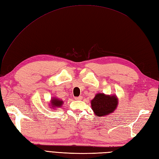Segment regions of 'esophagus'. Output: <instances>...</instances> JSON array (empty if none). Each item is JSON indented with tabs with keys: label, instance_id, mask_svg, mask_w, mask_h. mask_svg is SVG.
Here are the masks:
<instances>
[{
	"label": "esophagus",
	"instance_id": "obj_1",
	"mask_svg": "<svg viewBox=\"0 0 159 159\" xmlns=\"http://www.w3.org/2000/svg\"><path fill=\"white\" fill-rule=\"evenodd\" d=\"M82 99H83V97H82V96L77 97H75V100H81Z\"/></svg>",
	"mask_w": 159,
	"mask_h": 159
}]
</instances>
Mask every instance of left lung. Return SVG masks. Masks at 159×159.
Masks as SVG:
<instances>
[{
  "label": "left lung",
  "mask_w": 159,
  "mask_h": 159,
  "mask_svg": "<svg viewBox=\"0 0 159 159\" xmlns=\"http://www.w3.org/2000/svg\"><path fill=\"white\" fill-rule=\"evenodd\" d=\"M91 108L97 117H105L114 111L118 105L116 95H105L99 93L91 101Z\"/></svg>",
  "instance_id": "8db88e82"
}]
</instances>
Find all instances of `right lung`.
I'll list each match as a JSON object with an SVG mask.
<instances>
[{
	"label": "right lung",
	"mask_w": 159,
	"mask_h": 159,
	"mask_svg": "<svg viewBox=\"0 0 159 159\" xmlns=\"http://www.w3.org/2000/svg\"><path fill=\"white\" fill-rule=\"evenodd\" d=\"M64 101L57 97H52L50 100V103H49V107L53 109H56L57 108L62 107Z\"/></svg>",
	"instance_id": "1"
}]
</instances>
